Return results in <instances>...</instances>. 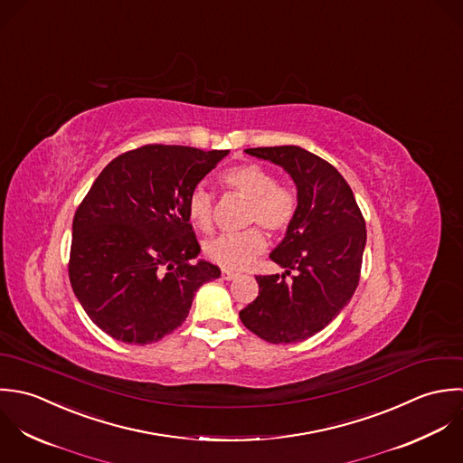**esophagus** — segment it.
Masks as SVG:
<instances>
[{
	"label": "esophagus",
	"instance_id": "1",
	"mask_svg": "<svg viewBox=\"0 0 463 463\" xmlns=\"http://www.w3.org/2000/svg\"><path fill=\"white\" fill-rule=\"evenodd\" d=\"M221 277H222L224 280H233V279L237 277V273H235V271H230V269H222Z\"/></svg>",
	"mask_w": 463,
	"mask_h": 463
}]
</instances>
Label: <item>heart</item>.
Segmentation results:
<instances>
[{"label": "heart", "instance_id": "obj_1", "mask_svg": "<svg viewBox=\"0 0 463 463\" xmlns=\"http://www.w3.org/2000/svg\"><path fill=\"white\" fill-rule=\"evenodd\" d=\"M219 181L224 190L250 201L244 221L246 224L259 226H250L235 233H222L206 242L204 253L221 268L239 269L248 266L266 250L268 239L260 226L273 235H282L293 226L300 210V195L293 184L277 181L275 172L259 163L230 166L221 172ZM186 215L195 230L203 233L213 230V197L206 188L195 186L190 192L186 199Z\"/></svg>", "mask_w": 463, "mask_h": 463}]
</instances>
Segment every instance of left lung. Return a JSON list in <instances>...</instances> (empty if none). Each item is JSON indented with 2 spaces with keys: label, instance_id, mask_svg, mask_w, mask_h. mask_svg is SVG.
Listing matches in <instances>:
<instances>
[{
  "label": "left lung",
  "instance_id": "1",
  "mask_svg": "<svg viewBox=\"0 0 463 463\" xmlns=\"http://www.w3.org/2000/svg\"><path fill=\"white\" fill-rule=\"evenodd\" d=\"M246 153L284 166L297 183L300 210L269 255L284 275H257L259 297L241 321L269 343H298L325 328L352 298L366 244L364 217L345 177L297 146Z\"/></svg>",
  "mask_w": 463,
  "mask_h": 463
}]
</instances>
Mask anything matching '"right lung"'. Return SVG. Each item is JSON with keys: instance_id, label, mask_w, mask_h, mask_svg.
I'll list each match as a JSON object with an SVG mask.
<instances>
[{"instance_id": "right-lung-1", "label": "right lung", "mask_w": 463, "mask_h": 463, "mask_svg": "<svg viewBox=\"0 0 463 463\" xmlns=\"http://www.w3.org/2000/svg\"><path fill=\"white\" fill-rule=\"evenodd\" d=\"M228 151L149 144L117 156L73 217L68 275L108 335L147 345L175 330L221 269L199 253L186 199Z\"/></svg>"}]
</instances>
